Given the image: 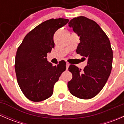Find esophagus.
I'll return each mask as SVG.
<instances>
[{
  "instance_id": "34e87169",
  "label": "esophagus",
  "mask_w": 124,
  "mask_h": 124,
  "mask_svg": "<svg viewBox=\"0 0 124 124\" xmlns=\"http://www.w3.org/2000/svg\"><path fill=\"white\" fill-rule=\"evenodd\" d=\"M69 66H70V64L68 63H66V68H67V70L68 69V67H69Z\"/></svg>"
}]
</instances>
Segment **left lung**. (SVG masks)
<instances>
[{"instance_id":"1","label":"left lung","mask_w":124,"mask_h":124,"mask_svg":"<svg viewBox=\"0 0 124 124\" xmlns=\"http://www.w3.org/2000/svg\"><path fill=\"white\" fill-rule=\"evenodd\" d=\"M68 26L80 37L76 52L87 58L83 71L74 65L68 68L72 74L68 89L77 98L91 99L102 90L110 74L113 61L110 42L99 25L85 17L72 18Z\"/></svg>"}]
</instances>
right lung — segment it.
Returning a JSON list of instances; mask_svg holds the SVG:
<instances>
[{"label": "right lung", "mask_w": 124, "mask_h": 124, "mask_svg": "<svg viewBox=\"0 0 124 124\" xmlns=\"http://www.w3.org/2000/svg\"><path fill=\"white\" fill-rule=\"evenodd\" d=\"M68 22L59 18L42 22L26 35L17 49L15 62L17 82L29 100L39 102L51 97L55 83L65 71V61L53 66L47 56L54 47L55 32Z\"/></svg>", "instance_id": "right-lung-1"}]
</instances>
